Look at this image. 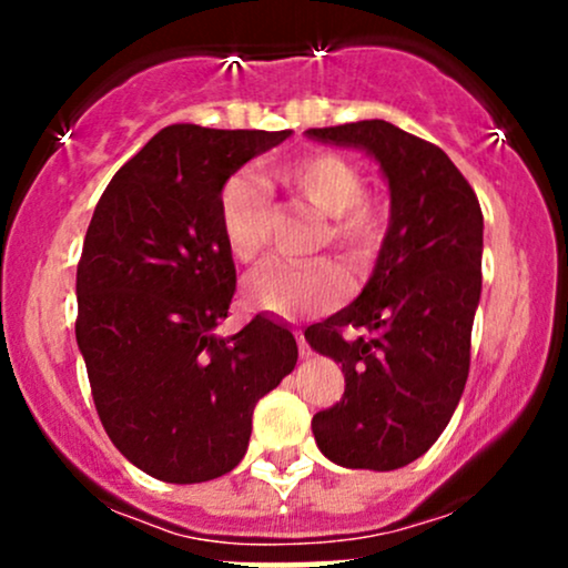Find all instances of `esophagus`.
<instances>
[{"label": "esophagus", "mask_w": 568, "mask_h": 568, "mask_svg": "<svg viewBox=\"0 0 568 568\" xmlns=\"http://www.w3.org/2000/svg\"><path fill=\"white\" fill-rule=\"evenodd\" d=\"M296 344H298V355H302V357L310 355V344H306V338L298 334V331H296Z\"/></svg>", "instance_id": "1"}]
</instances>
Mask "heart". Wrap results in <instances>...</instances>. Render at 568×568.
Segmentation results:
<instances>
[{"mask_svg": "<svg viewBox=\"0 0 568 568\" xmlns=\"http://www.w3.org/2000/svg\"><path fill=\"white\" fill-rule=\"evenodd\" d=\"M291 200L321 213L317 245H334L349 264H366L379 240V221L366 200V181L357 168L334 152H315L275 165L264 175ZM256 173H237L221 192V232L237 262H256L266 247L272 200ZM342 270L331 258L306 264L270 262L245 280V298L275 317L321 315L342 302Z\"/></svg>", "mask_w": 568, "mask_h": 568, "instance_id": "b5f03b06", "label": "heart"}]
</instances>
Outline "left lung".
<instances>
[{"label":"left lung","mask_w":568,"mask_h":568,"mask_svg":"<svg viewBox=\"0 0 568 568\" xmlns=\"http://www.w3.org/2000/svg\"><path fill=\"white\" fill-rule=\"evenodd\" d=\"M382 165L393 216L361 296L304 338L344 371L336 406L312 416L317 448L352 470H397L440 438L470 374L480 302L484 213L459 168L435 143L384 120L312 128ZM344 329H361L347 337Z\"/></svg>","instance_id":"8db88e82"}]
</instances>
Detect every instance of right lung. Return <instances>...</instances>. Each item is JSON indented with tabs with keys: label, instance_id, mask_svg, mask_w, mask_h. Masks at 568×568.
Wrapping results in <instances>:
<instances>
[{
	"label": "right lung",
	"instance_id": "1",
	"mask_svg": "<svg viewBox=\"0 0 568 568\" xmlns=\"http://www.w3.org/2000/svg\"><path fill=\"white\" fill-rule=\"evenodd\" d=\"M291 130L168 125L98 200L77 264V344L106 435L139 470L202 484L247 452L253 408L296 366V338L256 315L234 336L221 189Z\"/></svg>",
	"mask_w": 568,
	"mask_h": 568
}]
</instances>
